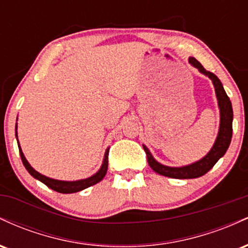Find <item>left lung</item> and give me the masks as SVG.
Listing matches in <instances>:
<instances>
[{"mask_svg":"<svg viewBox=\"0 0 248 248\" xmlns=\"http://www.w3.org/2000/svg\"><path fill=\"white\" fill-rule=\"evenodd\" d=\"M190 64L197 67L199 72L204 73V75L209 77L213 82L215 86L216 94H217L218 105L220 108V127H219V133L216 140L215 144H213L212 149L207 154L205 157L199 160L196 163L190 164V166L181 167V168H172L167 167L163 164L158 163L157 161L154 160L152 154L149 153L147 147L143 146L144 152L147 154V160L149 166L155 172L160 173V175L167 176V177L171 178H179V179H187V178H197L201 176L205 175L210 169H212L213 166L217 163L220 157H223L226 153L227 148H229L230 143H231L232 139V120H233V110H232V104L230 101V98L227 96L226 92H225L223 85H221L220 80L215 73L206 71L203 67V65L199 62L196 58L189 59Z\"/></svg>","mask_w":248,"mask_h":248,"instance_id":"left-lung-1","label":"left lung"}]
</instances>
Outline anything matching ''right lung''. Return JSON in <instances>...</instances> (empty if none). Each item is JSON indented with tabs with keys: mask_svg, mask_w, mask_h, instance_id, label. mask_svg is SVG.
Segmentation results:
<instances>
[{
	"mask_svg": "<svg viewBox=\"0 0 248 248\" xmlns=\"http://www.w3.org/2000/svg\"><path fill=\"white\" fill-rule=\"evenodd\" d=\"M16 129H17V124H16ZM16 138H17V132H16ZM18 149H19V155H21L22 162H23L25 169H27L28 171H29L30 175L32 176V177H35L36 179H38V181H41L42 183H44L45 186H49L50 189L55 190V191H57V192H61V193H73V192L81 191V190L86 189V187L91 186H94V184L98 183V182H100L101 179L105 177V175H106V172H107V168H108V153H109V148H108V149L106 150V153H105L104 163H102L100 170H99V171L96 172L95 175L91 176L90 178L80 179V181H75V182L57 181V179L49 178V177H46V176L42 175V173L37 172L36 170L30 166L29 162L27 161V158L24 157L23 153H22L21 147H19V143H18Z\"/></svg>",
	"mask_w": 248,
	"mask_h": 248,
	"instance_id": "1",
	"label": "right lung"
}]
</instances>
